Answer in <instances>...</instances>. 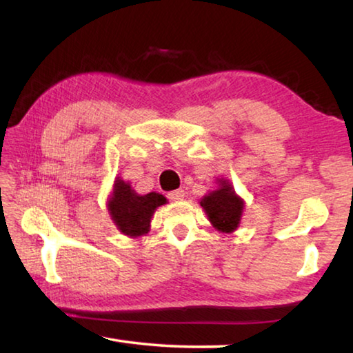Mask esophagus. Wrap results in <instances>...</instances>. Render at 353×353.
<instances>
[{
  "instance_id": "obj_1",
  "label": "esophagus",
  "mask_w": 353,
  "mask_h": 353,
  "mask_svg": "<svg viewBox=\"0 0 353 353\" xmlns=\"http://www.w3.org/2000/svg\"><path fill=\"white\" fill-rule=\"evenodd\" d=\"M168 198L171 201H182L185 198V191L183 190H176V191H171L168 193Z\"/></svg>"
}]
</instances>
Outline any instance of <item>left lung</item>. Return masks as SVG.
<instances>
[{
    "label": "left lung",
    "instance_id": "1",
    "mask_svg": "<svg viewBox=\"0 0 353 353\" xmlns=\"http://www.w3.org/2000/svg\"><path fill=\"white\" fill-rule=\"evenodd\" d=\"M216 183L218 188L205 194L199 204L214 229L223 234H232L241 223L244 201L235 193L229 179L221 177Z\"/></svg>",
    "mask_w": 353,
    "mask_h": 353
}]
</instances>
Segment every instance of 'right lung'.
Wrapping results in <instances>:
<instances>
[{"label": "right lung", "instance_id": "obj_1", "mask_svg": "<svg viewBox=\"0 0 353 353\" xmlns=\"http://www.w3.org/2000/svg\"><path fill=\"white\" fill-rule=\"evenodd\" d=\"M166 202L168 201L163 194L155 191L139 194L129 182L117 177L107 199V210L110 213L113 224L123 235L137 238L148 234L151 229L152 214Z\"/></svg>", "mask_w": 353, "mask_h": 353}]
</instances>
